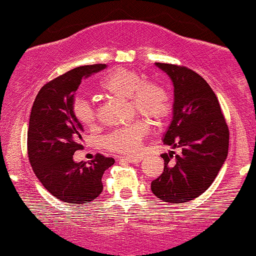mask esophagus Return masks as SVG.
<instances>
[{
  "label": "esophagus",
  "instance_id": "34e87169",
  "mask_svg": "<svg viewBox=\"0 0 256 256\" xmlns=\"http://www.w3.org/2000/svg\"><path fill=\"white\" fill-rule=\"evenodd\" d=\"M121 160H125L128 161V162L130 164H138L140 162L141 160H142V156L141 155H135V156H122V158H120Z\"/></svg>",
  "mask_w": 256,
  "mask_h": 256
}]
</instances>
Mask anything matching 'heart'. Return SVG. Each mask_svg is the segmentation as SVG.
<instances>
[{
	"label": "heart",
	"instance_id": "b5f03b06",
	"mask_svg": "<svg viewBox=\"0 0 256 256\" xmlns=\"http://www.w3.org/2000/svg\"><path fill=\"white\" fill-rule=\"evenodd\" d=\"M101 90L116 98H128L131 111L152 120H160L168 111V96L162 86L151 81H142L132 70L118 68L106 74L100 82ZM74 114L82 125L91 128L96 122L94 106L86 100H78ZM148 124L135 120L108 134L105 138L106 148L121 154H132L140 148L141 141L148 132Z\"/></svg>",
	"mask_w": 256,
	"mask_h": 256
}]
</instances>
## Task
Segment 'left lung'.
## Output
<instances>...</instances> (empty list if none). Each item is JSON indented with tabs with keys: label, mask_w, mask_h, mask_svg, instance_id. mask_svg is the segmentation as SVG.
Listing matches in <instances>:
<instances>
[{
	"label": "left lung",
	"mask_w": 256,
	"mask_h": 256,
	"mask_svg": "<svg viewBox=\"0 0 256 256\" xmlns=\"http://www.w3.org/2000/svg\"><path fill=\"white\" fill-rule=\"evenodd\" d=\"M174 86L172 118L162 142L172 148L164 154V172L151 182L158 199L188 202L208 190L224 165L229 150V128L216 95L200 75L181 66L156 62Z\"/></svg>",
	"instance_id": "1"
}]
</instances>
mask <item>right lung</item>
<instances>
[{"label":"right lung","mask_w":256,"mask_h":256,"mask_svg":"<svg viewBox=\"0 0 256 256\" xmlns=\"http://www.w3.org/2000/svg\"><path fill=\"white\" fill-rule=\"evenodd\" d=\"M104 68V64L80 66L46 84L30 115L27 150L32 170L54 198L71 205L96 199L102 192L104 172L115 162L102 155L88 164L74 160L75 151L82 148L84 132L74 114L76 91L81 81Z\"/></svg>","instance_id":"add662e5"}]
</instances>
